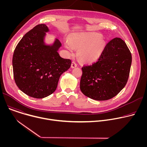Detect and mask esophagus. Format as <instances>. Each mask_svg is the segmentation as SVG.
Masks as SVG:
<instances>
[{
	"label": "esophagus",
	"instance_id": "1",
	"mask_svg": "<svg viewBox=\"0 0 147 147\" xmlns=\"http://www.w3.org/2000/svg\"><path fill=\"white\" fill-rule=\"evenodd\" d=\"M77 66V64L76 63V62L74 61H73L72 63H71V67L72 68H74V67H76Z\"/></svg>",
	"mask_w": 147,
	"mask_h": 147
}]
</instances>
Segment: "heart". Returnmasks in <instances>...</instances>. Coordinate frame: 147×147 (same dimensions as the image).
<instances>
[{
    "label": "heart",
    "instance_id": "b5f03b06",
    "mask_svg": "<svg viewBox=\"0 0 147 147\" xmlns=\"http://www.w3.org/2000/svg\"><path fill=\"white\" fill-rule=\"evenodd\" d=\"M98 33H77L69 38V43L66 47L70 52L73 47L80 49L78 56L84 61L92 62L96 60L102 53L105 47V42Z\"/></svg>",
    "mask_w": 147,
    "mask_h": 147
}]
</instances>
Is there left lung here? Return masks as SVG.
<instances>
[{"label":"left lung","mask_w":147,"mask_h":147,"mask_svg":"<svg viewBox=\"0 0 147 147\" xmlns=\"http://www.w3.org/2000/svg\"><path fill=\"white\" fill-rule=\"evenodd\" d=\"M131 61V53L125 42L120 38L112 39L96 62L82 67L81 92L96 100L113 98L126 85Z\"/></svg>","instance_id":"8db88e82"}]
</instances>
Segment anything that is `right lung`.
I'll return each instance as SVG.
<instances>
[{"label": "right lung", "instance_id": "add662e5", "mask_svg": "<svg viewBox=\"0 0 147 147\" xmlns=\"http://www.w3.org/2000/svg\"><path fill=\"white\" fill-rule=\"evenodd\" d=\"M49 29L45 24L36 26L26 33L16 46L13 56L15 82L26 95L47 97L56 90L62 73L71 66V61L57 52L61 46L56 39L52 46L45 45L44 39Z\"/></svg>", "mask_w": 147, "mask_h": 147}]
</instances>
